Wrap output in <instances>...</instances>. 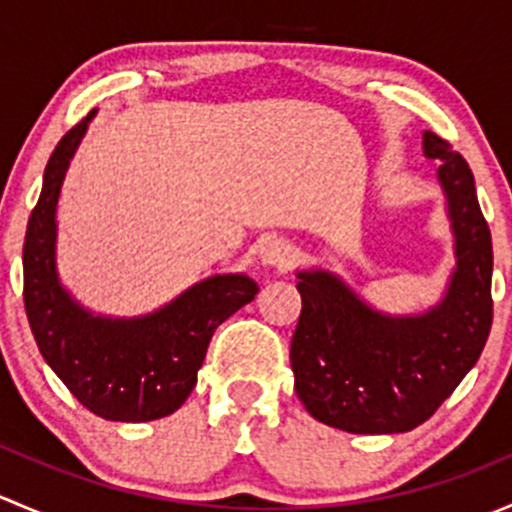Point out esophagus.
<instances>
[{"label":"esophagus","mask_w":512,"mask_h":512,"mask_svg":"<svg viewBox=\"0 0 512 512\" xmlns=\"http://www.w3.org/2000/svg\"><path fill=\"white\" fill-rule=\"evenodd\" d=\"M260 265L267 267V270H285L289 267V262H292L294 252H292V245L285 240H267L265 245L260 247Z\"/></svg>","instance_id":"34e87169"}]
</instances>
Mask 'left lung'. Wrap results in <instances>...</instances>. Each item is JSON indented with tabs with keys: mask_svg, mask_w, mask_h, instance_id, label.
I'll list each match as a JSON object with an SVG mask.
<instances>
[{
	"mask_svg": "<svg viewBox=\"0 0 512 512\" xmlns=\"http://www.w3.org/2000/svg\"><path fill=\"white\" fill-rule=\"evenodd\" d=\"M423 156L441 160L456 250L441 302L418 314H386L334 272H297L294 391L317 421L349 433L421 426L476 366L493 324V245L471 168L431 131H423Z\"/></svg>",
	"mask_w": 512,
	"mask_h": 512,
	"instance_id": "8db88e82",
	"label": "left lung"
}]
</instances>
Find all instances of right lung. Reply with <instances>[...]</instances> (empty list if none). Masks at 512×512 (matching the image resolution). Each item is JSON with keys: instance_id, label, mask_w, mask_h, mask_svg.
Masks as SVG:
<instances>
[{"instance_id": "1", "label": "right lung", "mask_w": 512, "mask_h": 512, "mask_svg": "<svg viewBox=\"0 0 512 512\" xmlns=\"http://www.w3.org/2000/svg\"><path fill=\"white\" fill-rule=\"evenodd\" d=\"M59 141L24 240V307L41 356L66 389L108 421H156L185 404L215 329L252 302L247 275H213L143 317H106L76 302L56 270V205L91 118Z\"/></svg>"}]
</instances>
